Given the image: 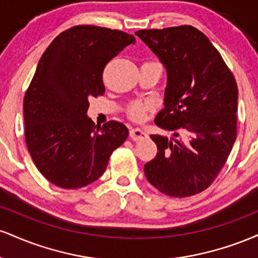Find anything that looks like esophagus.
Returning <instances> with one entry per match:
<instances>
[{"label":"esophagus","mask_w":258,"mask_h":258,"mask_svg":"<svg viewBox=\"0 0 258 258\" xmlns=\"http://www.w3.org/2000/svg\"><path fill=\"white\" fill-rule=\"evenodd\" d=\"M130 137H131L132 141H141V139L147 137V133L144 132L142 128L136 127V128L130 130Z\"/></svg>","instance_id":"esophagus-1"}]
</instances>
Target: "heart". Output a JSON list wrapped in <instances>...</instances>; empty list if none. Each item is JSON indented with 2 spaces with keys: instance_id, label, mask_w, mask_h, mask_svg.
<instances>
[{
  "instance_id": "obj_1",
  "label": "heart",
  "mask_w": 258,
  "mask_h": 258,
  "mask_svg": "<svg viewBox=\"0 0 258 258\" xmlns=\"http://www.w3.org/2000/svg\"><path fill=\"white\" fill-rule=\"evenodd\" d=\"M150 106H152V104L149 102H136L128 106L127 114H128L130 119L135 121H142L146 116L147 111L150 109Z\"/></svg>"
}]
</instances>
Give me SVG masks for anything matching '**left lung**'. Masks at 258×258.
<instances>
[{"mask_svg":"<svg viewBox=\"0 0 258 258\" xmlns=\"http://www.w3.org/2000/svg\"><path fill=\"white\" fill-rule=\"evenodd\" d=\"M136 35L152 49L167 74L164 109L155 123L172 137L150 135L159 152L144 165L150 184L185 198L209 188L226 164L236 138L238 86L203 32L190 25ZM178 133L187 138H179Z\"/></svg>","mask_w":258,"mask_h":258,"instance_id":"8db88e82","label":"left lung"}]
</instances>
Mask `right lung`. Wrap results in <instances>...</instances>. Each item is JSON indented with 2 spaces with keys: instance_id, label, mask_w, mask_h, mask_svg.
Wrapping results in <instances>:
<instances>
[{
  "instance_id": "add662e5",
  "label": "right lung",
  "mask_w": 258,
  "mask_h": 258,
  "mask_svg": "<svg viewBox=\"0 0 258 258\" xmlns=\"http://www.w3.org/2000/svg\"><path fill=\"white\" fill-rule=\"evenodd\" d=\"M133 35L92 25L59 34L38 61L24 97L25 141L37 170L53 184L78 189L104 173L128 136L119 121L94 126L90 97L104 94L103 70Z\"/></svg>"
}]
</instances>
